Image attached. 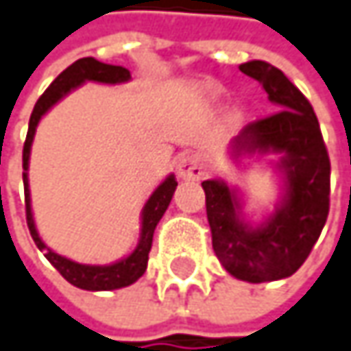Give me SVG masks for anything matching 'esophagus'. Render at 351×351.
Returning <instances> with one entry per match:
<instances>
[{"label": "esophagus", "instance_id": "obj_1", "mask_svg": "<svg viewBox=\"0 0 351 351\" xmlns=\"http://www.w3.org/2000/svg\"><path fill=\"white\" fill-rule=\"evenodd\" d=\"M176 173H178L180 178H184V180H199L201 176L205 175V167H203L201 156L189 154V156L180 158L178 165H176Z\"/></svg>", "mask_w": 351, "mask_h": 351}]
</instances>
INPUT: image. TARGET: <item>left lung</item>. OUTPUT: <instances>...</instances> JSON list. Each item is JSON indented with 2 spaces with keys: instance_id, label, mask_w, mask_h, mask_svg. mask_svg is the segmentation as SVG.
<instances>
[{
  "instance_id": "obj_1",
  "label": "left lung",
  "mask_w": 351,
  "mask_h": 351,
  "mask_svg": "<svg viewBox=\"0 0 351 351\" xmlns=\"http://www.w3.org/2000/svg\"><path fill=\"white\" fill-rule=\"evenodd\" d=\"M239 70L263 86L277 112L247 124L229 154L235 160L241 154H279L275 169L283 193L273 213L253 225L237 186L210 178L203 189L215 255L233 277L265 283L293 275L319 239L330 213V156L309 100L281 70L261 60Z\"/></svg>"
}]
</instances>
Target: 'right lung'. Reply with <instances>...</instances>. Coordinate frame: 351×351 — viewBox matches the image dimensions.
<instances>
[{"instance_id":"1","label":"right lung","mask_w":351,"mask_h":351,"mask_svg":"<svg viewBox=\"0 0 351 351\" xmlns=\"http://www.w3.org/2000/svg\"><path fill=\"white\" fill-rule=\"evenodd\" d=\"M130 80V72L122 66H112L98 62L94 58H82L76 60L72 66H68L56 80L49 84V88L40 96V100L36 102L34 112L29 116V128H27V136L23 144V191H25V219H27V227L32 233V239L38 245L40 251H44L46 259L62 273V277L66 281H70L72 285L86 289V291H110V289H120L126 285H132L134 281H138L146 271L148 265V253L152 247V235L154 229L158 225V221L162 219L165 210L171 205V199L175 195L176 178L175 175H169L156 189L154 193L148 197L146 205L141 215V239L136 249L116 261L110 265H84L76 263L68 257L58 255L56 251H51L48 245L42 241L36 223H34V213H32V199H29V180H27V169H29V152H32V143L36 136V128L42 120V116L56 106L64 96H68L72 90H76L84 82H100V84H122V82Z\"/></svg>"}]
</instances>
